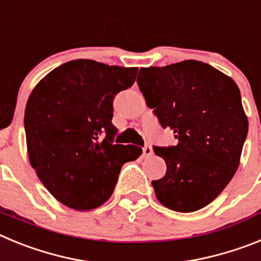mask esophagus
Wrapping results in <instances>:
<instances>
[{
	"instance_id": "1",
	"label": "esophagus",
	"mask_w": 261,
	"mask_h": 261,
	"mask_svg": "<svg viewBox=\"0 0 261 261\" xmlns=\"http://www.w3.org/2000/svg\"><path fill=\"white\" fill-rule=\"evenodd\" d=\"M142 150H144V155L145 156H150L151 154H153V149H151V147L149 146V145H146V146H145L144 149H142Z\"/></svg>"
}]
</instances>
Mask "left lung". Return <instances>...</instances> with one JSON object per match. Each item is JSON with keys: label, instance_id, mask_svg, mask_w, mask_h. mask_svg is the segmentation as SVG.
<instances>
[{"label": "left lung", "instance_id": "8db88e82", "mask_svg": "<svg viewBox=\"0 0 261 261\" xmlns=\"http://www.w3.org/2000/svg\"><path fill=\"white\" fill-rule=\"evenodd\" d=\"M137 84L146 105L177 145L154 147L167 171L151 181L163 206L191 213L211 204L241 163L248 119L231 77L209 64L186 60L141 68Z\"/></svg>", "mask_w": 261, "mask_h": 261}]
</instances>
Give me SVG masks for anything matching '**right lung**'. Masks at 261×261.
<instances>
[{
    "mask_svg": "<svg viewBox=\"0 0 261 261\" xmlns=\"http://www.w3.org/2000/svg\"><path fill=\"white\" fill-rule=\"evenodd\" d=\"M138 68L73 60L39 81L29 96L24 129L30 163L48 192L74 211L105 204L123 165L142 149L114 144L112 100L135 84Z\"/></svg>",
    "mask_w": 261,
    "mask_h": 261,
    "instance_id": "add662e5",
    "label": "right lung"
}]
</instances>
